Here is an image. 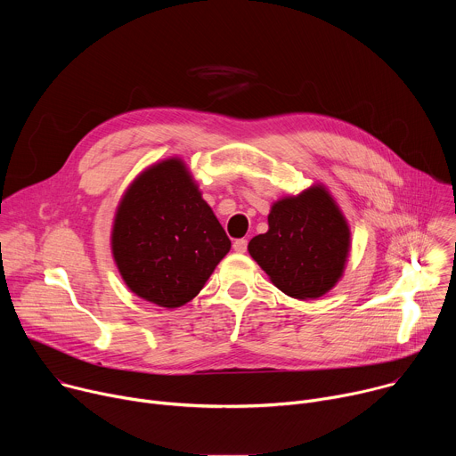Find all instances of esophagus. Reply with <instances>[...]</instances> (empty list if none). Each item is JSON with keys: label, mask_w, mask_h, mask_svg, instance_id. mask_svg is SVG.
<instances>
[{"label": "esophagus", "mask_w": 456, "mask_h": 456, "mask_svg": "<svg viewBox=\"0 0 456 456\" xmlns=\"http://www.w3.org/2000/svg\"><path fill=\"white\" fill-rule=\"evenodd\" d=\"M232 248L238 252V254H243L245 250H247V240H236L234 243H232Z\"/></svg>", "instance_id": "34e87169"}]
</instances>
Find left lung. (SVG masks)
Instances as JSON below:
<instances>
[{"instance_id":"1","label":"left lung","mask_w":456,"mask_h":456,"mask_svg":"<svg viewBox=\"0 0 456 456\" xmlns=\"http://www.w3.org/2000/svg\"><path fill=\"white\" fill-rule=\"evenodd\" d=\"M247 248L281 292L296 299H317L343 278L352 232L330 191L314 183L276 200L269 231L254 236Z\"/></svg>"}]
</instances>
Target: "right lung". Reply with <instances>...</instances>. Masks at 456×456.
Instances as JSON below:
<instances>
[{
    "label": "right lung",
    "instance_id": "1",
    "mask_svg": "<svg viewBox=\"0 0 456 456\" xmlns=\"http://www.w3.org/2000/svg\"><path fill=\"white\" fill-rule=\"evenodd\" d=\"M110 240L126 287L164 308L197 296L231 250V240L178 157L146 167L127 185Z\"/></svg>",
    "mask_w": 456,
    "mask_h": 456
}]
</instances>
